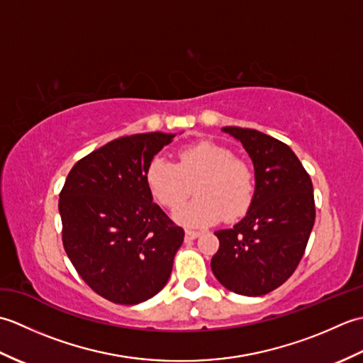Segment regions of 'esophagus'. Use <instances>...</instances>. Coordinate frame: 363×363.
<instances>
[{"instance_id": "34e87169", "label": "esophagus", "mask_w": 363, "mask_h": 363, "mask_svg": "<svg viewBox=\"0 0 363 363\" xmlns=\"http://www.w3.org/2000/svg\"><path fill=\"white\" fill-rule=\"evenodd\" d=\"M199 235H201L199 230H191V229L186 230V240H195V238H198Z\"/></svg>"}]
</instances>
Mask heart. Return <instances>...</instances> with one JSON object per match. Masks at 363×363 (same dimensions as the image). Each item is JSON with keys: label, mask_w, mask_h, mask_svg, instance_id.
<instances>
[{"label": "heart", "mask_w": 363, "mask_h": 363, "mask_svg": "<svg viewBox=\"0 0 363 363\" xmlns=\"http://www.w3.org/2000/svg\"><path fill=\"white\" fill-rule=\"evenodd\" d=\"M145 182L157 201L173 209L190 194L195 182L196 198L173 213L179 225L201 228L237 220L248 212L254 198V174L245 160L211 140L196 142L177 151V164L156 156L145 169Z\"/></svg>", "instance_id": "heart-1"}]
</instances>
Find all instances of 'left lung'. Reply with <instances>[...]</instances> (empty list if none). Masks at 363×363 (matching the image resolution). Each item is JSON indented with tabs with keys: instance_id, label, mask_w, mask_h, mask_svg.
<instances>
[{
	"instance_id": "left-lung-1",
	"label": "left lung",
	"mask_w": 363,
	"mask_h": 363,
	"mask_svg": "<svg viewBox=\"0 0 363 363\" xmlns=\"http://www.w3.org/2000/svg\"><path fill=\"white\" fill-rule=\"evenodd\" d=\"M252 160L256 189L245 217L215 233L212 272L228 290L262 296L279 287L303 259L315 223L311 176L290 146L256 129L226 126Z\"/></svg>"
}]
</instances>
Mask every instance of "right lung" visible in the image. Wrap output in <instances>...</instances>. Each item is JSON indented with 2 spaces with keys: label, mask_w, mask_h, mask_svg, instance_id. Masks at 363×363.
Instances as JSON below:
<instances>
[{
  "label": "right lung",
  "mask_w": 363,
  "mask_h": 363,
  "mask_svg": "<svg viewBox=\"0 0 363 363\" xmlns=\"http://www.w3.org/2000/svg\"><path fill=\"white\" fill-rule=\"evenodd\" d=\"M173 138H115L76 162L59 195L68 259L91 290L115 304L157 295L184 242V229L152 203L145 182L150 160Z\"/></svg>",
  "instance_id": "add662e5"
}]
</instances>
